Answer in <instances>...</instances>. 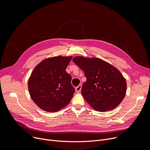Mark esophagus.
Here are the masks:
<instances>
[{"label":"esophagus","instance_id":"esophagus-1","mask_svg":"<svg viewBox=\"0 0 150 150\" xmlns=\"http://www.w3.org/2000/svg\"><path fill=\"white\" fill-rule=\"evenodd\" d=\"M81 88H82V85H81V84H80V85H78L77 87H76L75 89H76V92L79 93V92H80V91H81Z\"/></svg>","mask_w":150,"mask_h":150}]
</instances>
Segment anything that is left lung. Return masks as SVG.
<instances>
[{"instance_id":"obj_1","label":"left lung","mask_w":150,"mask_h":150,"mask_svg":"<svg viewBox=\"0 0 150 150\" xmlns=\"http://www.w3.org/2000/svg\"><path fill=\"white\" fill-rule=\"evenodd\" d=\"M73 61L87 77L81 93L92 108L105 112L122 103L126 95V82L116 68L98 58L76 57Z\"/></svg>"}]
</instances>
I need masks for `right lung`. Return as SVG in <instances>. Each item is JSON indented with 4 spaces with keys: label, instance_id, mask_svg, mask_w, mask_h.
I'll list each match as a JSON object with an SVG mask.
<instances>
[{
    "label": "right lung",
    "instance_id": "add662e5",
    "mask_svg": "<svg viewBox=\"0 0 150 150\" xmlns=\"http://www.w3.org/2000/svg\"><path fill=\"white\" fill-rule=\"evenodd\" d=\"M72 57L57 56L42 61L33 69L28 82L32 100L39 108L55 112L67 106L75 89L66 68Z\"/></svg>",
    "mask_w": 150,
    "mask_h": 150
}]
</instances>
